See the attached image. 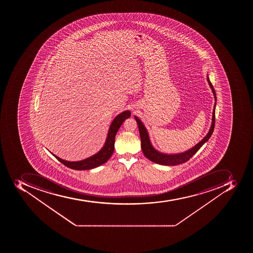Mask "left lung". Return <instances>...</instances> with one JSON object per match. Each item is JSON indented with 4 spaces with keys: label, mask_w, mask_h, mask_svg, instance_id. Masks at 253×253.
<instances>
[{
    "label": "left lung",
    "mask_w": 253,
    "mask_h": 253,
    "mask_svg": "<svg viewBox=\"0 0 253 253\" xmlns=\"http://www.w3.org/2000/svg\"><path fill=\"white\" fill-rule=\"evenodd\" d=\"M207 82L209 83L210 87H211V90H212L215 100L211 128H210L209 131L207 133V135L203 137V139L199 141V143L196 144L194 147L191 148L188 150H186V151L183 152V153H174V154L173 153L169 154V153H161V152L158 151L152 145L147 129L145 128L143 123L141 121L140 119H138L137 116H134V119L137 121V126H138V129H139L141 149H142L144 155L149 161H153L154 163L158 164V165H167V166H172V165L174 166V165L184 163L186 161H188L191 157H193L195 153H197L198 150L209 140L210 137H211L212 133H213V129H214L215 108H216L217 97H216L214 88H213V85H212V84H211V81H210L208 74H207Z\"/></svg>",
    "instance_id": "obj_1"
}]
</instances>
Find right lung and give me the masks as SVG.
<instances>
[{
    "mask_svg": "<svg viewBox=\"0 0 253 253\" xmlns=\"http://www.w3.org/2000/svg\"><path fill=\"white\" fill-rule=\"evenodd\" d=\"M130 116H131V114L129 111H124L116 116L110 125L108 135L106 137L104 146L101 148V149H100V151H98L94 155L91 156L86 159L79 161H68L60 158L58 156L54 155V153H51V154L61 163L72 169L88 170L99 167L103 164L106 163L110 159V157H112L113 154L114 148H115V138H116V133L123 123Z\"/></svg>",
    "mask_w": 253,
    "mask_h": 253,
    "instance_id": "add662e5",
    "label": "right lung"
}]
</instances>
